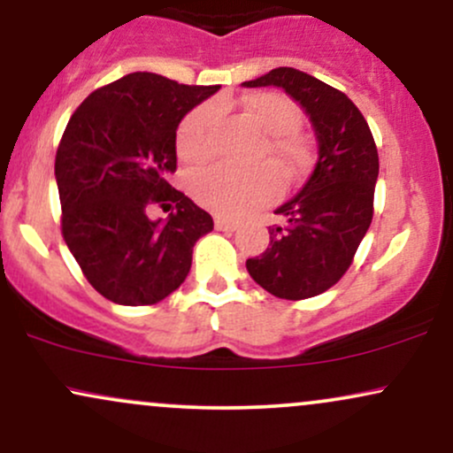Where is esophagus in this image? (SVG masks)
I'll list each match as a JSON object with an SVG mask.
<instances>
[{
  "label": "esophagus",
  "mask_w": 453,
  "mask_h": 453,
  "mask_svg": "<svg viewBox=\"0 0 453 453\" xmlns=\"http://www.w3.org/2000/svg\"><path fill=\"white\" fill-rule=\"evenodd\" d=\"M215 227H217V230H223V232H234L238 227V221L226 219V217H215Z\"/></svg>",
  "instance_id": "34e87169"
}]
</instances>
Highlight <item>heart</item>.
I'll return each instance as SVG.
<instances>
[{"label": "heart", "instance_id": "heart-1", "mask_svg": "<svg viewBox=\"0 0 453 453\" xmlns=\"http://www.w3.org/2000/svg\"><path fill=\"white\" fill-rule=\"evenodd\" d=\"M242 114L264 134L262 159L279 170L285 183H292L311 165V142L298 132L303 114L292 97L277 91L253 93L242 104ZM215 108L197 106L176 129V153L185 164H202L212 155ZM279 174L270 165L253 170H232L212 165L191 176L189 194L200 206L221 217H242L274 202L280 194Z\"/></svg>", "mask_w": 453, "mask_h": 453}]
</instances>
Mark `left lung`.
<instances>
[{
    "label": "left lung",
    "instance_id": "left-lung-1",
    "mask_svg": "<svg viewBox=\"0 0 453 453\" xmlns=\"http://www.w3.org/2000/svg\"><path fill=\"white\" fill-rule=\"evenodd\" d=\"M244 87H280L313 121L319 157L298 196L274 212L288 219L270 227V244L247 270L266 292L285 300L324 294L347 273L372 221L379 155L364 114L345 93L315 76L277 67Z\"/></svg>",
    "mask_w": 453,
    "mask_h": 453
}]
</instances>
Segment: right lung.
<instances>
[{"mask_svg": "<svg viewBox=\"0 0 453 453\" xmlns=\"http://www.w3.org/2000/svg\"><path fill=\"white\" fill-rule=\"evenodd\" d=\"M219 85H180L134 72L87 97L57 147L61 234L97 294L126 306L157 304L183 283L212 217L168 183L176 127ZM175 206L150 222L149 205Z\"/></svg>", "mask_w": 453, "mask_h": 453, "instance_id": "1", "label": "right lung"}]
</instances>
